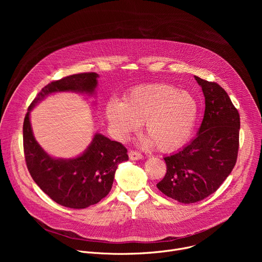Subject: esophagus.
Here are the masks:
<instances>
[{
    "mask_svg": "<svg viewBox=\"0 0 262 262\" xmlns=\"http://www.w3.org/2000/svg\"><path fill=\"white\" fill-rule=\"evenodd\" d=\"M128 157L132 161H139V160H142L143 159V156L138 152V151H134V150H130L129 154H128Z\"/></svg>",
    "mask_w": 262,
    "mask_h": 262,
    "instance_id": "1",
    "label": "esophagus"
}]
</instances>
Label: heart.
Masks as SVG:
<instances>
[{
    "mask_svg": "<svg viewBox=\"0 0 262 262\" xmlns=\"http://www.w3.org/2000/svg\"><path fill=\"white\" fill-rule=\"evenodd\" d=\"M200 103L188 91L168 84L133 89L122 100H111L105 116L116 135L126 139L144 123V130L161 151H173L188 142L196 127Z\"/></svg>",
    "mask_w": 262,
    "mask_h": 262,
    "instance_id": "b5f03b06",
    "label": "heart"
}]
</instances>
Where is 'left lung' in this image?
Wrapping results in <instances>:
<instances>
[{
    "label": "left lung",
    "instance_id": "obj_1",
    "mask_svg": "<svg viewBox=\"0 0 262 262\" xmlns=\"http://www.w3.org/2000/svg\"><path fill=\"white\" fill-rule=\"evenodd\" d=\"M205 97L197 137L176 154L165 157L167 173L157 184L166 196L184 204L214 193L235 166L241 120L238 111L219 84L195 76Z\"/></svg>",
    "mask_w": 262,
    "mask_h": 262
}]
</instances>
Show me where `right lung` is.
<instances>
[{
  "label": "right lung",
  "mask_w": 262,
  "mask_h": 262,
  "mask_svg": "<svg viewBox=\"0 0 262 262\" xmlns=\"http://www.w3.org/2000/svg\"><path fill=\"white\" fill-rule=\"evenodd\" d=\"M97 78L95 72H85L50 83L34 98L24 120V152L33 180L52 200L74 209L96 204L110 193L118 165L128 161L127 149L121 143L96 133L81 156L68 160L53 158L35 140L30 112L52 93L94 95Z\"/></svg>",
  "instance_id": "right-lung-1"
}]
</instances>
